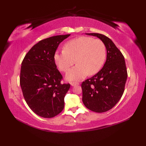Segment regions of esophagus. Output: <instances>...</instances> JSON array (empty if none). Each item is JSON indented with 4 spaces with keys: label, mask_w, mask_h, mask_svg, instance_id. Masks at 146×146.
Returning a JSON list of instances; mask_svg holds the SVG:
<instances>
[{
    "label": "esophagus",
    "mask_w": 146,
    "mask_h": 146,
    "mask_svg": "<svg viewBox=\"0 0 146 146\" xmlns=\"http://www.w3.org/2000/svg\"><path fill=\"white\" fill-rule=\"evenodd\" d=\"M80 83L78 82H71V86H75V85H78Z\"/></svg>",
    "instance_id": "1"
}]
</instances>
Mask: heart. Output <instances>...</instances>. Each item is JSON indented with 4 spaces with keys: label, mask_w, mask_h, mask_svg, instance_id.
Listing matches in <instances>:
<instances>
[{
    "label": "heart",
    "mask_w": 146,
    "mask_h": 146,
    "mask_svg": "<svg viewBox=\"0 0 146 146\" xmlns=\"http://www.w3.org/2000/svg\"><path fill=\"white\" fill-rule=\"evenodd\" d=\"M54 61L59 69L66 72L75 64H77L67 73L68 80H79L88 75L98 72L106 58V48L100 39L81 36L66 43L64 49L56 51Z\"/></svg>",
    "instance_id": "obj_1"
}]
</instances>
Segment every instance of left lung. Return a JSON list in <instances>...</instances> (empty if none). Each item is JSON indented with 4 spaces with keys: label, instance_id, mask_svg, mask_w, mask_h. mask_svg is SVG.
I'll return each mask as SVG.
<instances>
[{
    "label": "left lung",
    "instance_id": "left-lung-1",
    "mask_svg": "<svg viewBox=\"0 0 146 146\" xmlns=\"http://www.w3.org/2000/svg\"><path fill=\"white\" fill-rule=\"evenodd\" d=\"M100 39L107 49L103 68L82 83V101L95 112H105L112 108L122 97L127 78V71L122 52L108 37L98 33H86Z\"/></svg>",
    "mask_w": 146,
    "mask_h": 146
}]
</instances>
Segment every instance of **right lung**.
<instances>
[{
	"label": "right lung",
	"mask_w": 146,
	"mask_h": 146,
	"mask_svg": "<svg viewBox=\"0 0 146 146\" xmlns=\"http://www.w3.org/2000/svg\"><path fill=\"white\" fill-rule=\"evenodd\" d=\"M70 35L42 39L27 52L22 62L20 85L24 98L36 114L44 118L56 116L64 106V98L70 88L55 64L59 44Z\"/></svg>",
	"instance_id": "obj_1"
}]
</instances>
